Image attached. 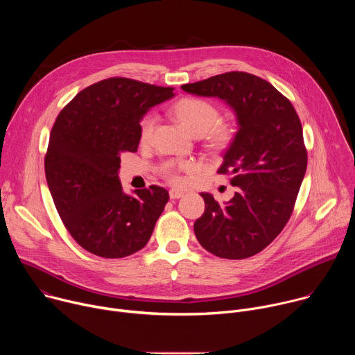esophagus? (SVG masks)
Returning <instances> with one entry per match:
<instances>
[{"instance_id":"obj_1","label":"esophagus","mask_w":355,"mask_h":355,"mask_svg":"<svg viewBox=\"0 0 355 355\" xmlns=\"http://www.w3.org/2000/svg\"><path fill=\"white\" fill-rule=\"evenodd\" d=\"M182 195H184V192L180 191V189H170V198H171V199H178V198H181Z\"/></svg>"}]
</instances>
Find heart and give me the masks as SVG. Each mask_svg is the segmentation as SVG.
Masks as SVG:
<instances>
[{"instance_id":"b5f03b06","label":"heart","mask_w":355,"mask_h":355,"mask_svg":"<svg viewBox=\"0 0 355 355\" xmlns=\"http://www.w3.org/2000/svg\"><path fill=\"white\" fill-rule=\"evenodd\" d=\"M175 115L178 121L192 133V135H205L209 132V143L214 148L222 150L226 148L233 137L234 129L230 125H216L219 121V110L207 99L188 96L180 99L175 104ZM156 123L155 115H146L140 122V140L147 141L153 133ZM189 164L167 162L163 166V174L174 184L180 182L177 174L178 170H188Z\"/></svg>"}]
</instances>
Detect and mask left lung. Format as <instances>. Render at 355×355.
<instances>
[{
    "mask_svg": "<svg viewBox=\"0 0 355 355\" xmlns=\"http://www.w3.org/2000/svg\"><path fill=\"white\" fill-rule=\"evenodd\" d=\"M181 88L223 99L239 123L218 170L232 175L230 184L237 192L226 205L208 192L200 193L205 212L195 220V236L220 259L254 256L288 223L306 173L308 153L299 116L274 85L244 71L214 76Z\"/></svg>",
    "mask_w": 355,
    "mask_h": 355,
    "instance_id": "obj_1",
    "label": "left lung"
}]
</instances>
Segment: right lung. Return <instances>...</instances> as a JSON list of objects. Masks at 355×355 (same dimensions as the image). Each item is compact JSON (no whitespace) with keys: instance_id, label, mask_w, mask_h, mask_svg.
Segmentation results:
<instances>
[{"instance_id":"1","label":"right lung","mask_w":355,"mask_h":355,"mask_svg":"<svg viewBox=\"0 0 355 355\" xmlns=\"http://www.w3.org/2000/svg\"><path fill=\"white\" fill-rule=\"evenodd\" d=\"M173 91L125 77L98 81L70 101L50 132V193L71 237L95 256L122 259L141 250L164 211L167 189L150 185L126 195L118 171L122 155L137 151L144 114Z\"/></svg>"}]
</instances>
